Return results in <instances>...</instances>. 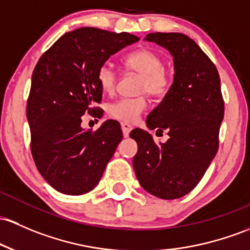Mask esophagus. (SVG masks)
<instances>
[{
    "label": "esophagus",
    "instance_id": "1",
    "mask_svg": "<svg viewBox=\"0 0 250 250\" xmlns=\"http://www.w3.org/2000/svg\"><path fill=\"white\" fill-rule=\"evenodd\" d=\"M121 128H122L123 136H125V138H128V136H129L130 130L133 129V127H131L129 123H127V122H122V123H121Z\"/></svg>",
    "mask_w": 250,
    "mask_h": 250
}]
</instances>
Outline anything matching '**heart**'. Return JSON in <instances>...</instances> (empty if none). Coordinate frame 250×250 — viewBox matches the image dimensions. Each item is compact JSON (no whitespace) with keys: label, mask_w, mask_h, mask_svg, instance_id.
<instances>
[{"label":"heart","mask_w":250,"mask_h":250,"mask_svg":"<svg viewBox=\"0 0 250 250\" xmlns=\"http://www.w3.org/2000/svg\"><path fill=\"white\" fill-rule=\"evenodd\" d=\"M123 66L127 71L141 75L139 91L152 96L165 95L171 85V78L166 71L164 58L158 52L148 48L136 49L123 58ZM98 85L103 92L111 95L117 85V73L109 64L98 67L96 73ZM148 102L145 96L134 98H121L108 106L109 116L123 122H135L147 109Z\"/></svg>","instance_id":"obj_1"}]
</instances>
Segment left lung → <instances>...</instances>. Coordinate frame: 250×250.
<instances>
[{"label": "left lung", "mask_w": 250, "mask_h": 250, "mask_svg": "<svg viewBox=\"0 0 250 250\" xmlns=\"http://www.w3.org/2000/svg\"><path fill=\"white\" fill-rule=\"evenodd\" d=\"M173 57L174 79L164 100L150 111V130L168 134L156 145L146 130H131L138 142L133 166L140 185L161 199H177L193 190L218 150L224 116L221 79L215 64L182 33H150L145 38Z\"/></svg>", "instance_id": "left-lung-1"}]
</instances>
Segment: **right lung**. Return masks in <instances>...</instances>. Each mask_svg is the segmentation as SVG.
Segmentation results:
<instances>
[{
  "mask_svg": "<svg viewBox=\"0 0 250 250\" xmlns=\"http://www.w3.org/2000/svg\"><path fill=\"white\" fill-rule=\"evenodd\" d=\"M139 38L82 27L65 33L35 65L27 101L31 150L38 171L54 190L81 196L95 188L122 140L117 121L97 130L81 127L89 112L102 117L96 73L110 56Z\"/></svg>",
  "mask_w": 250,
  "mask_h": 250,
  "instance_id": "obj_1",
  "label": "right lung"
}]
</instances>
